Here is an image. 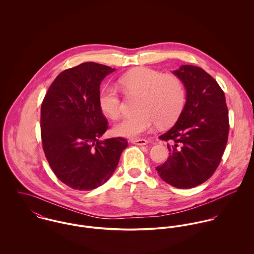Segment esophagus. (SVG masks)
I'll return each mask as SVG.
<instances>
[{
	"instance_id": "esophagus-1",
	"label": "esophagus",
	"mask_w": 254,
	"mask_h": 254,
	"mask_svg": "<svg viewBox=\"0 0 254 254\" xmlns=\"http://www.w3.org/2000/svg\"><path fill=\"white\" fill-rule=\"evenodd\" d=\"M131 143L134 144V145H146L148 142H147V140H145V139H139V140H132Z\"/></svg>"
}]
</instances>
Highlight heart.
<instances>
[{
  "mask_svg": "<svg viewBox=\"0 0 254 254\" xmlns=\"http://www.w3.org/2000/svg\"><path fill=\"white\" fill-rule=\"evenodd\" d=\"M119 87L129 95L140 96L139 113L126 117L113 126V133L126 138H138L159 126L174 123L185 107L186 92L181 79L172 74L140 67L123 74ZM100 109L110 118H116L121 110V99L117 90L107 85L99 94Z\"/></svg>",
  "mask_w": 254,
  "mask_h": 254,
  "instance_id": "b5f03b06",
  "label": "heart"
}]
</instances>
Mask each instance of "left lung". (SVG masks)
<instances>
[{"mask_svg":"<svg viewBox=\"0 0 254 254\" xmlns=\"http://www.w3.org/2000/svg\"><path fill=\"white\" fill-rule=\"evenodd\" d=\"M186 104L175 125L159 137L169 142V157L155 169L163 181L190 189L208 180L221 161L228 141L229 118L224 92L202 68L182 65Z\"/></svg>","mask_w":254,"mask_h":254,"instance_id":"left-lung-1","label":"left lung"}]
</instances>
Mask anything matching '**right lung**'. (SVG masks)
I'll list each match as a JSON object with an SVG mask.
<instances>
[{
	"label": "right lung",
	"instance_id": "obj_1",
	"mask_svg": "<svg viewBox=\"0 0 254 254\" xmlns=\"http://www.w3.org/2000/svg\"><path fill=\"white\" fill-rule=\"evenodd\" d=\"M115 68L84 63L59 74L41 106V137L56 176L74 190H89L109 180L128 142L100 138L108 120L99 106L102 81Z\"/></svg>",
	"mask_w": 254,
	"mask_h": 254
}]
</instances>
